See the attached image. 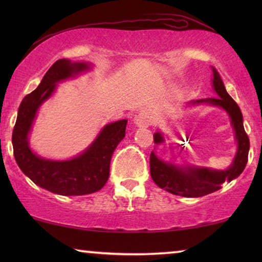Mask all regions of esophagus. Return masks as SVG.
Listing matches in <instances>:
<instances>
[{"instance_id": "esophagus-1", "label": "esophagus", "mask_w": 262, "mask_h": 262, "mask_svg": "<svg viewBox=\"0 0 262 262\" xmlns=\"http://www.w3.org/2000/svg\"><path fill=\"white\" fill-rule=\"evenodd\" d=\"M135 124L138 127H148L154 124V117L148 111L143 110L135 118Z\"/></svg>"}]
</instances>
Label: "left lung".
I'll return each mask as SVG.
<instances>
[{
    "label": "left lung",
    "instance_id": "left-lung-1",
    "mask_svg": "<svg viewBox=\"0 0 262 262\" xmlns=\"http://www.w3.org/2000/svg\"><path fill=\"white\" fill-rule=\"evenodd\" d=\"M212 88L218 96L200 99L188 102V105H205L223 108L230 118V124L234 131L237 150L232 163L227 169H213L209 167L193 166V164H178L171 161H164L156 155L150 154V174L155 184L160 188L175 195L198 198L222 188L223 182H230L238 178L246 168L249 152V138L243 127V117L237 103L228 94L223 81L218 71L212 67ZM154 143L156 146L164 143L163 134L157 131L154 134ZM171 149V148H170Z\"/></svg>",
    "mask_w": 262,
    "mask_h": 262
}]
</instances>
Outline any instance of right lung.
<instances>
[{
  "instance_id": "obj_1",
  "label": "right lung",
  "mask_w": 262,
  "mask_h": 262,
  "mask_svg": "<svg viewBox=\"0 0 262 262\" xmlns=\"http://www.w3.org/2000/svg\"><path fill=\"white\" fill-rule=\"evenodd\" d=\"M91 69V63L58 59L37 89L25 96L17 111L12 137L17 166L39 187L59 195H84L101 189L108 180L114 150L125 137L127 120L121 119L105 125L92 144L70 160L44 159L31 149L30 132L40 106L51 98L59 82Z\"/></svg>"
}]
</instances>
